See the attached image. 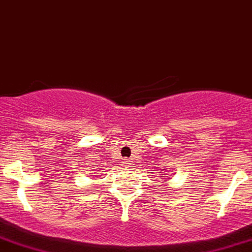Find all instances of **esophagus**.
<instances>
[{"instance_id":"obj_1","label":"esophagus","mask_w":252,"mask_h":252,"mask_svg":"<svg viewBox=\"0 0 252 252\" xmlns=\"http://www.w3.org/2000/svg\"><path fill=\"white\" fill-rule=\"evenodd\" d=\"M122 163H123V165L126 167V168H130L131 165H133V160L131 159H123L122 160Z\"/></svg>"}]
</instances>
